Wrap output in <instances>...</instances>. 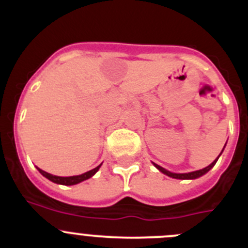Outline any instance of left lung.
<instances>
[{"instance_id": "1", "label": "left lung", "mask_w": 248, "mask_h": 248, "mask_svg": "<svg viewBox=\"0 0 248 248\" xmlns=\"http://www.w3.org/2000/svg\"><path fill=\"white\" fill-rule=\"evenodd\" d=\"M224 146H226V145H224ZM222 151H223V150H222ZM221 154H222V152H221ZM221 154H219V156H221ZM219 156H218V157H219ZM218 157H217V158L215 159V161L212 162V163L210 164V166H207L206 168H204V169H201V170H197V171L186 172V174H175V172H170V171L166 170V169H164V168H162V167H159L158 164H156V163H154V164H155V167H156V168L158 169V170H161L162 172H163V174L168 175V176H170V177H174V179H181V180H187V179H197V177H201L202 175L206 174V172L209 171L210 169H211L212 167L215 166V164H216V162H217V159H218Z\"/></svg>"}]
</instances>
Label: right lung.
<instances>
[{"label":"right lung","mask_w":248,"mask_h":248,"mask_svg":"<svg viewBox=\"0 0 248 248\" xmlns=\"http://www.w3.org/2000/svg\"><path fill=\"white\" fill-rule=\"evenodd\" d=\"M99 167H101V164H99L98 167H96L94 169H92V170L90 171H86L84 172V174L81 175H77V176H68V177H62V176H55V175H51L49 174V172L42 170V169L37 168L39 170L43 176H46V179H49L50 181L55 182V184H59V185H66V186H72V185H77L79 184V182L84 181V180H87L90 179L91 176H93L94 174H96L97 171H98Z\"/></svg>","instance_id":"1"}]
</instances>
